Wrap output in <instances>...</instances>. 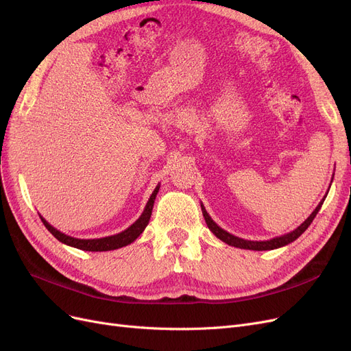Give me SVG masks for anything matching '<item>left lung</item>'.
I'll return each instance as SVG.
<instances>
[{"label": "left lung", "mask_w": 351, "mask_h": 351, "mask_svg": "<svg viewBox=\"0 0 351 351\" xmlns=\"http://www.w3.org/2000/svg\"><path fill=\"white\" fill-rule=\"evenodd\" d=\"M332 182V179H331ZM327 196V195H326ZM326 196L322 199V202H319L317 205V208L311 212V215L304 221L298 228H295L294 231L288 232V234H284L281 237H276L272 239H268V241H248V239H242V238H238L230 232H226L225 230H222L221 226H218L215 222H213V219L209 217V213L206 212L205 206L201 204V208H202V213H204V218H205V222L208 225V228L210 230V232L215 235L217 238H219L222 242L228 243V245L231 247H237V248H241V250H252V251H269V250H276V248H281L284 245H288V243H291L293 241H295L304 231L307 230V228L310 226V223L313 222V219L315 218V215L318 213L319 208H322Z\"/></svg>", "instance_id": "1"}]
</instances>
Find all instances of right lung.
Masks as SVG:
<instances>
[{
  "mask_svg": "<svg viewBox=\"0 0 351 351\" xmlns=\"http://www.w3.org/2000/svg\"><path fill=\"white\" fill-rule=\"evenodd\" d=\"M159 188L160 185H158L155 188V191L152 192L149 201L142 212V215L139 217V219H136V222H133L128 230L121 231L116 235H110V237H104V238H95V239H80V238H74V237H70V235H66L63 232H60L58 230H56V228L53 225H50L47 221H45L41 215V221L44 223V226L47 228V230L60 241L66 243V245L69 247H73V248H77V250H82V251H91V252H99V251H112V250H117V248H121V247H126L129 245V243H132L136 238H138L143 231L145 228L147 226L149 223V219H150V215H152V209H154V204H155V199H156V195L159 192Z\"/></svg>",
  "mask_w": 351,
  "mask_h": 351,
  "instance_id": "right-lung-1",
  "label": "right lung"
}]
</instances>
